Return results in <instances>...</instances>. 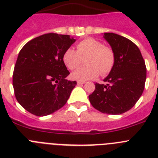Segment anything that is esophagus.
Listing matches in <instances>:
<instances>
[{
    "label": "esophagus",
    "mask_w": 158,
    "mask_h": 158,
    "mask_svg": "<svg viewBox=\"0 0 158 158\" xmlns=\"http://www.w3.org/2000/svg\"><path fill=\"white\" fill-rule=\"evenodd\" d=\"M77 85H83V84L85 83V81H77Z\"/></svg>",
    "instance_id": "1"
}]
</instances>
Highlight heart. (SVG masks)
Listing matches in <instances>:
<instances>
[{"label":"heart","mask_w":158,"mask_h":158,"mask_svg":"<svg viewBox=\"0 0 158 158\" xmlns=\"http://www.w3.org/2000/svg\"><path fill=\"white\" fill-rule=\"evenodd\" d=\"M86 65L74 71L71 74L73 79L85 81L108 74L115 65V54L110 47H105L101 42L88 38L77 44V51L68 48L62 55V61L70 70H74L83 63Z\"/></svg>","instance_id":"1"}]
</instances>
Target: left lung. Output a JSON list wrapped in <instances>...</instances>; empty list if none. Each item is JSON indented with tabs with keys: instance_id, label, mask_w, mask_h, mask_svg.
I'll return each mask as SVG.
<instances>
[{
	"instance_id": "1",
	"label": "left lung",
	"mask_w": 158,
	"mask_h": 158,
	"mask_svg": "<svg viewBox=\"0 0 158 158\" xmlns=\"http://www.w3.org/2000/svg\"><path fill=\"white\" fill-rule=\"evenodd\" d=\"M104 38L114 51L115 65L104 78L107 85L95 84L89 99L100 112L120 115L132 108L143 93L146 64L140 50L132 41L110 32L104 33Z\"/></svg>"
}]
</instances>
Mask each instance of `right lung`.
Segmentation results:
<instances>
[{"mask_svg":"<svg viewBox=\"0 0 158 158\" xmlns=\"http://www.w3.org/2000/svg\"><path fill=\"white\" fill-rule=\"evenodd\" d=\"M76 40L68 35L48 33L27 43L14 67L12 85L19 104L37 116L63 107L77 81L65 79L69 70L62 55Z\"/></svg>","mask_w":158,"mask_h":158,"instance_id":"right-lung-1","label":"right lung"}]
</instances>
